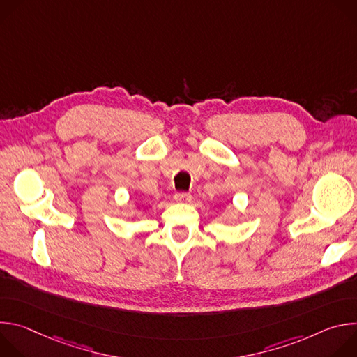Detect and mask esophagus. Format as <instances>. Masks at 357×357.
Masks as SVG:
<instances>
[{
    "label": "esophagus",
    "instance_id": "esophagus-1",
    "mask_svg": "<svg viewBox=\"0 0 357 357\" xmlns=\"http://www.w3.org/2000/svg\"><path fill=\"white\" fill-rule=\"evenodd\" d=\"M174 199H175L176 202H179V203H188V202H190L192 196H190L189 193H185V192H176V193L174 195Z\"/></svg>",
    "mask_w": 357,
    "mask_h": 357
}]
</instances>
